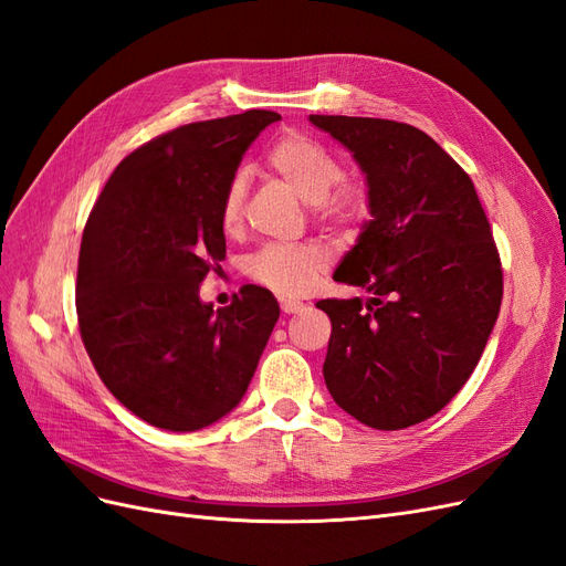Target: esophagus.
<instances>
[{
    "label": "esophagus",
    "instance_id": "esophagus-1",
    "mask_svg": "<svg viewBox=\"0 0 566 566\" xmlns=\"http://www.w3.org/2000/svg\"><path fill=\"white\" fill-rule=\"evenodd\" d=\"M304 310V304H300V302H281V312L283 314H300Z\"/></svg>",
    "mask_w": 566,
    "mask_h": 566
}]
</instances>
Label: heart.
<instances>
[{"label":"heart","instance_id":"b5f03b06","mask_svg":"<svg viewBox=\"0 0 566 566\" xmlns=\"http://www.w3.org/2000/svg\"><path fill=\"white\" fill-rule=\"evenodd\" d=\"M266 165L285 186L312 205L314 214L333 229H358L373 214V198L361 181H347L335 153L304 134H285L269 150ZM245 177L235 175L219 205V224L227 233L243 221ZM323 254L312 245L264 248L248 260L250 279L281 297H302L323 273Z\"/></svg>","mask_w":566,"mask_h":566}]
</instances>
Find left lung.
<instances>
[{
	"instance_id": "8db88e82",
	"label": "left lung",
	"mask_w": 566,
	"mask_h": 566,
	"mask_svg": "<svg viewBox=\"0 0 566 566\" xmlns=\"http://www.w3.org/2000/svg\"><path fill=\"white\" fill-rule=\"evenodd\" d=\"M310 119L349 148L373 198L333 276L370 297L316 304L333 323L325 387L358 422L403 430L476 368L501 312V256L472 179L432 136L380 117Z\"/></svg>"
}]
</instances>
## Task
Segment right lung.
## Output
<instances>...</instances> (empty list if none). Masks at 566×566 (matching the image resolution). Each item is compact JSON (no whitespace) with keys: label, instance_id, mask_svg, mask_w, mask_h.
I'll use <instances>...</instances> for the list:
<instances>
[{"label":"right lung","instance_id":"add662e5","mask_svg":"<svg viewBox=\"0 0 566 566\" xmlns=\"http://www.w3.org/2000/svg\"><path fill=\"white\" fill-rule=\"evenodd\" d=\"M273 111L205 119L115 167L82 233L77 323L98 378L153 427L196 432L241 403L279 302L243 285L224 310L200 283L227 256L224 188Z\"/></svg>","mask_w":566,"mask_h":566}]
</instances>
